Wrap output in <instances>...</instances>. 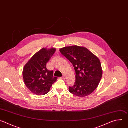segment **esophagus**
Listing matches in <instances>:
<instances>
[{
  "label": "esophagus",
  "mask_w": 128,
  "mask_h": 128,
  "mask_svg": "<svg viewBox=\"0 0 128 128\" xmlns=\"http://www.w3.org/2000/svg\"><path fill=\"white\" fill-rule=\"evenodd\" d=\"M65 78H66V77H65V76H62V77H61V78L62 79V80H65Z\"/></svg>",
  "instance_id": "1"
}]
</instances>
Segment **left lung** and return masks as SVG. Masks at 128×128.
<instances>
[{
    "mask_svg": "<svg viewBox=\"0 0 128 128\" xmlns=\"http://www.w3.org/2000/svg\"><path fill=\"white\" fill-rule=\"evenodd\" d=\"M60 51L72 63L76 71V82L74 86H69V92L80 97L92 93L102 76L99 59L86 48L77 46L65 47Z\"/></svg>",
    "mask_w": 128,
    "mask_h": 128,
    "instance_id": "obj_1",
    "label": "left lung"
}]
</instances>
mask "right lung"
Returning <instances> with one entry per match:
<instances>
[{"instance_id": "add662e5", "label": "right lung", "mask_w": 128, "mask_h": 128, "mask_svg": "<svg viewBox=\"0 0 128 128\" xmlns=\"http://www.w3.org/2000/svg\"><path fill=\"white\" fill-rule=\"evenodd\" d=\"M56 49L43 48L36 52L25 65L23 76L27 88L38 95L46 94L52 84L58 78L54 77L53 71L46 68V63L52 56Z\"/></svg>"}]
</instances>
